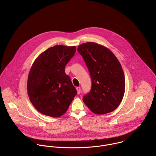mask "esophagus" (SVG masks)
Segmentation results:
<instances>
[{"instance_id": "obj_1", "label": "esophagus", "mask_w": 156, "mask_h": 156, "mask_svg": "<svg viewBox=\"0 0 156 156\" xmlns=\"http://www.w3.org/2000/svg\"><path fill=\"white\" fill-rule=\"evenodd\" d=\"M76 89V91H77V94H80V92H81V88H80V87H77Z\"/></svg>"}]
</instances>
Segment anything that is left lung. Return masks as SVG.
Here are the masks:
<instances>
[{
	"label": "left lung",
	"instance_id": "8db88e82",
	"mask_svg": "<svg viewBox=\"0 0 156 156\" xmlns=\"http://www.w3.org/2000/svg\"><path fill=\"white\" fill-rule=\"evenodd\" d=\"M77 51L90 73L91 90L83 101L92 112L103 115L115 110L120 104L125 90L122 65L109 49L96 42L83 43Z\"/></svg>",
	"mask_w": 156,
	"mask_h": 156
}]
</instances>
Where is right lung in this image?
I'll return each instance as SVG.
<instances>
[{
	"label": "right lung",
	"instance_id": "obj_1",
	"mask_svg": "<svg viewBox=\"0 0 156 156\" xmlns=\"http://www.w3.org/2000/svg\"><path fill=\"white\" fill-rule=\"evenodd\" d=\"M75 46L57 45L42 52L28 74L29 99L40 113L59 117L68 110L77 94L65 67L76 52Z\"/></svg>",
	"mask_w": 156,
	"mask_h": 156
}]
</instances>
